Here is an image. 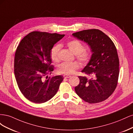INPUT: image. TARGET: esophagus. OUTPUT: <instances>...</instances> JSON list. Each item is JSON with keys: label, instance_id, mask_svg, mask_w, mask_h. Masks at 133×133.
<instances>
[{"label": "esophagus", "instance_id": "34e87169", "mask_svg": "<svg viewBox=\"0 0 133 133\" xmlns=\"http://www.w3.org/2000/svg\"><path fill=\"white\" fill-rule=\"evenodd\" d=\"M63 76L64 78H69L71 77V76L69 75H64Z\"/></svg>", "mask_w": 133, "mask_h": 133}]
</instances>
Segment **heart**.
Returning <instances> with one entry per match:
<instances>
[{"mask_svg": "<svg viewBox=\"0 0 133 133\" xmlns=\"http://www.w3.org/2000/svg\"><path fill=\"white\" fill-rule=\"evenodd\" d=\"M66 45L70 50L76 55V58L83 64H87L90 61L91 57V51L89 49H84L83 43L78 40H72L67 42ZM60 50V45H55L50 50V57L53 61H59V53ZM80 66L77 62L63 63L58 67V72L60 74L69 75L74 73L78 69Z\"/></svg>", "mask_w": 133, "mask_h": 133, "instance_id": "b5f03b06", "label": "heart"}]
</instances>
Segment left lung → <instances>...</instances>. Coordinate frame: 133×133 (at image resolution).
<instances>
[{
  "mask_svg": "<svg viewBox=\"0 0 133 133\" xmlns=\"http://www.w3.org/2000/svg\"><path fill=\"white\" fill-rule=\"evenodd\" d=\"M72 35L87 43L92 53L90 61L82 70L89 77L78 76L80 83L75 87L76 93L90 104L103 102L117 85L119 61L114 44L98 29L84 30Z\"/></svg>",
  "mask_w": 133,
  "mask_h": 133,
  "instance_id": "obj_1",
  "label": "left lung"
}]
</instances>
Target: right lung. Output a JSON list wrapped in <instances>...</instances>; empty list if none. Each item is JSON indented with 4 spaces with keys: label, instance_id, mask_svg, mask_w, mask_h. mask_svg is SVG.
<instances>
[{
    "label": "right lung",
    "instance_id": "1",
    "mask_svg": "<svg viewBox=\"0 0 133 133\" xmlns=\"http://www.w3.org/2000/svg\"><path fill=\"white\" fill-rule=\"evenodd\" d=\"M65 35L33 31L24 38L16 50L14 75L22 93L30 102L43 103L57 93L62 75L50 78L54 70L50 50Z\"/></svg>",
    "mask_w": 133,
    "mask_h": 133
}]
</instances>
